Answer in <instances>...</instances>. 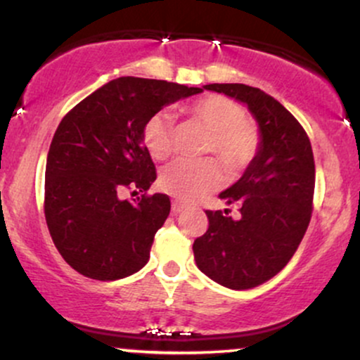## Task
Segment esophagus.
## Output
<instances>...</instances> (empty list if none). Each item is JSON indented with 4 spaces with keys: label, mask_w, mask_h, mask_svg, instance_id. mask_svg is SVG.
<instances>
[{
    "label": "esophagus",
    "mask_w": 360,
    "mask_h": 360,
    "mask_svg": "<svg viewBox=\"0 0 360 360\" xmlns=\"http://www.w3.org/2000/svg\"><path fill=\"white\" fill-rule=\"evenodd\" d=\"M183 210H186V205L184 203H181V201H177V200L172 201V213L177 214V213L183 212Z\"/></svg>",
    "instance_id": "esophagus-1"
}]
</instances>
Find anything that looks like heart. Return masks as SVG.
Here are the masks:
<instances>
[{
  "label": "heart",
  "mask_w": 360,
  "mask_h": 360,
  "mask_svg": "<svg viewBox=\"0 0 360 360\" xmlns=\"http://www.w3.org/2000/svg\"><path fill=\"white\" fill-rule=\"evenodd\" d=\"M189 117L206 131V154L217 155L230 172H242L250 166L260 147L259 128L245 120V110L238 103L220 94H210L194 101L188 108ZM143 143L148 154L157 160L167 159L174 147V125L171 115L155 113L143 127ZM160 188L164 191L191 201L214 191L223 183V171L217 160L200 162L176 160L160 174Z\"/></svg>",
  "instance_id": "b5f03b06"
}]
</instances>
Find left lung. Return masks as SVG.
<instances>
[{
    "label": "left lung",
    "mask_w": 360,
    "mask_h": 360,
    "mask_svg": "<svg viewBox=\"0 0 360 360\" xmlns=\"http://www.w3.org/2000/svg\"><path fill=\"white\" fill-rule=\"evenodd\" d=\"M245 103L260 128V147L245 174L220 194L240 206L206 210L208 230L193 243L201 272L230 289H252L274 278L303 240L313 212L315 159L301 123L278 100L247 84H206Z\"/></svg>",
    "instance_id": "obj_1"
}]
</instances>
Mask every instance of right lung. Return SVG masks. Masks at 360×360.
<instances>
[{
    "instance_id": "add662e5",
    "label": "right lung",
    "mask_w": 360,
    "mask_h": 360,
    "mask_svg": "<svg viewBox=\"0 0 360 360\" xmlns=\"http://www.w3.org/2000/svg\"><path fill=\"white\" fill-rule=\"evenodd\" d=\"M201 91L118 77L62 118L47 155L44 213L57 250L74 271L115 281L148 262L171 200L167 194H147L157 172L143 146V127L169 103ZM125 191L143 196L123 200Z\"/></svg>"
}]
</instances>
